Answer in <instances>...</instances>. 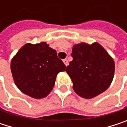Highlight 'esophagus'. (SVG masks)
I'll use <instances>...</instances> for the list:
<instances>
[{
    "label": "esophagus",
    "instance_id": "esophagus-1",
    "mask_svg": "<svg viewBox=\"0 0 127 127\" xmlns=\"http://www.w3.org/2000/svg\"><path fill=\"white\" fill-rule=\"evenodd\" d=\"M63 63L64 64H65V66H67V65H68V62H67V59L63 60Z\"/></svg>",
    "mask_w": 127,
    "mask_h": 127
}]
</instances>
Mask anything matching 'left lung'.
<instances>
[{"instance_id": "obj_1", "label": "left lung", "mask_w": 127, "mask_h": 127, "mask_svg": "<svg viewBox=\"0 0 127 127\" xmlns=\"http://www.w3.org/2000/svg\"><path fill=\"white\" fill-rule=\"evenodd\" d=\"M71 57L73 60L66 71L79 95L91 98L109 88L114 76L115 63L101 45L97 42L75 45Z\"/></svg>"}]
</instances>
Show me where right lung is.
Masks as SVG:
<instances>
[{"label": "right lung", "instance_id": "right-lung-1", "mask_svg": "<svg viewBox=\"0 0 127 127\" xmlns=\"http://www.w3.org/2000/svg\"><path fill=\"white\" fill-rule=\"evenodd\" d=\"M65 68L57 51L46 42L26 44L11 63L15 85L23 93L34 98L46 97L54 86L57 74Z\"/></svg>", "mask_w": 127, "mask_h": 127}]
</instances>
